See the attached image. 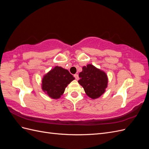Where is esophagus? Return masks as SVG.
I'll return each mask as SVG.
<instances>
[{"label": "esophagus", "instance_id": "obj_1", "mask_svg": "<svg viewBox=\"0 0 149 149\" xmlns=\"http://www.w3.org/2000/svg\"><path fill=\"white\" fill-rule=\"evenodd\" d=\"M74 77L75 78V79L76 80H78L79 79V76H78V74H74Z\"/></svg>", "mask_w": 149, "mask_h": 149}]
</instances>
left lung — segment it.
<instances>
[{"mask_svg":"<svg viewBox=\"0 0 149 149\" xmlns=\"http://www.w3.org/2000/svg\"><path fill=\"white\" fill-rule=\"evenodd\" d=\"M79 84L83 86L87 96L93 100L100 97L106 91L108 78L105 72L91 64L83 67L79 74Z\"/></svg>","mask_w":149,"mask_h":149,"instance_id":"8db88e82","label":"left lung"}]
</instances>
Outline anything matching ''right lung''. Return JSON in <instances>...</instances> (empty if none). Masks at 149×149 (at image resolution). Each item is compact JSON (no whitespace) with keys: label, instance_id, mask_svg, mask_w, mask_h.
Instances as JSON below:
<instances>
[{"label":"right lung","instance_id":"right-lung-1","mask_svg":"<svg viewBox=\"0 0 149 149\" xmlns=\"http://www.w3.org/2000/svg\"><path fill=\"white\" fill-rule=\"evenodd\" d=\"M74 79L68 70L56 66L43 76L42 89L49 97L56 100L63 95L68 84Z\"/></svg>","mask_w":149,"mask_h":149}]
</instances>
